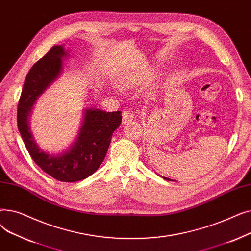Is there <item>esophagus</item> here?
<instances>
[{
	"instance_id": "1",
	"label": "esophagus",
	"mask_w": 251,
	"mask_h": 251,
	"mask_svg": "<svg viewBox=\"0 0 251 251\" xmlns=\"http://www.w3.org/2000/svg\"><path fill=\"white\" fill-rule=\"evenodd\" d=\"M133 118H134L133 112L128 111V110L124 111V112L122 113V124H123V125L129 124L131 121L133 120Z\"/></svg>"
}]
</instances>
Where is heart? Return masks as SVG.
I'll return each mask as SVG.
<instances>
[{"instance_id": "heart-1", "label": "heart", "mask_w": 251, "mask_h": 251, "mask_svg": "<svg viewBox=\"0 0 251 251\" xmlns=\"http://www.w3.org/2000/svg\"><path fill=\"white\" fill-rule=\"evenodd\" d=\"M152 75H153V73H151V72H148V73H146V74L137 75V76L127 75V76L124 78V85H125L126 87H129V88L135 87V86L139 85L140 83H142V81L147 80V79H150Z\"/></svg>"}]
</instances>
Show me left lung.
Segmentation results:
<instances>
[{
    "label": "left lung",
    "mask_w": 251,
    "mask_h": 251,
    "mask_svg": "<svg viewBox=\"0 0 251 251\" xmlns=\"http://www.w3.org/2000/svg\"><path fill=\"white\" fill-rule=\"evenodd\" d=\"M162 178H164V179H165V180H167V181H174V180L170 179V178H167V177H162Z\"/></svg>",
    "instance_id": "1"
}]
</instances>
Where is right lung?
Masks as SVG:
<instances>
[{
    "label": "right lung",
    "mask_w": 251,
    "mask_h": 251,
    "mask_svg": "<svg viewBox=\"0 0 251 251\" xmlns=\"http://www.w3.org/2000/svg\"><path fill=\"white\" fill-rule=\"evenodd\" d=\"M69 54L54 46L26 75L17 109L18 130L32 160L44 172L62 182H76L94 174L107 154L114 131L122 122L121 111L85 107L73 112L61 135L46 139L31 129L33 107L62 72Z\"/></svg>",
    "instance_id": "add662e5"
}]
</instances>
